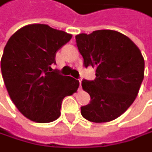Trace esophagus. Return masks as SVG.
Masks as SVG:
<instances>
[{"mask_svg": "<svg viewBox=\"0 0 152 152\" xmlns=\"http://www.w3.org/2000/svg\"><path fill=\"white\" fill-rule=\"evenodd\" d=\"M79 83H80V87H79V90H81L82 89V79L79 80Z\"/></svg>", "mask_w": 152, "mask_h": 152, "instance_id": "1", "label": "esophagus"}]
</instances>
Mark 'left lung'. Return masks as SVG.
<instances>
[{
  "mask_svg": "<svg viewBox=\"0 0 152 152\" xmlns=\"http://www.w3.org/2000/svg\"><path fill=\"white\" fill-rule=\"evenodd\" d=\"M75 37L83 65L96 69L94 81H82L83 89L91 98L90 103L81 107L82 115L96 123L118 118L134 102L144 79L140 50L128 37L113 30Z\"/></svg>",
  "mask_w": 152,
  "mask_h": 152,
  "instance_id": "8db88e82",
  "label": "left lung"
}]
</instances>
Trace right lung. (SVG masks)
I'll use <instances>...</instances> for the list:
<instances>
[{
	"label": "right lung",
	"instance_id": "obj_1",
	"mask_svg": "<svg viewBox=\"0 0 152 152\" xmlns=\"http://www.w3.org/2000/svg\"><path fill=\"white\" fill-rule=\"evenodd\" d=\"M71 37L47 24L34 23L18 29L7 41L1 75L13 103L28 119L38 123L56 120L64 98L79 87V81L50 67L56 53Z\"/></svg>",
	"mask_w": 152,
	"mask_h": 152
}]
</instances>
